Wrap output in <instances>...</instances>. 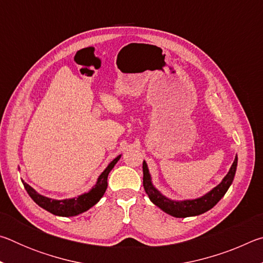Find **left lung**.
I'll list each match as a JSON object with an SVG mask.
<instances>
[{"label":"left lung","mask_w":263,"mask_h":263,"mask_svg":"<svg viewBox=\"0 0 263 263\" xmlns=\"http://www.w3.org/2000/svg\"><path fill=\"white\" fill-rule=\"evenodd\" d=\"M238 157L235 155V159L231 166L228 174L225 175L224 179L215 188L211 189L209 193L203 195L202 197L195 199H184V201H173V199L166 197L160 191L155 188L152 183V177H151L147 163L146 161L142 162V173H144V189L146 194L148 195L151 202L155 204L158 208L161 209L163 212L168 213L173 217L176 218H185V217H194L202 215L212 209L216 204L224 197L226 191L229 190L230 185L232 184L235 171H237Z\"/></svg>","instance_id":"8db88e82"}]
</instances>
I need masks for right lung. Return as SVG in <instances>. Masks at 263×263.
I'll return each instance as SVG.
<instances>
[{"label":"right lung","mask_w":263,"mask_h":263,"mask_svg":"<svg viewBox=\"0 0 263 263\" xmlns=\"http://www.w3.org/2000/svg\"><path fill=\"white\" fill-rule=\"evenodd\" d=\"M122 155H118L117 158H115L111 161L108 167H106L102 174L99 176V179L96 181V184L88 191L77 197L73 198H66V199H54L43 196L39 193H37L32 186L29 185L26 182H23V185L25 190L28 191V194L33 201L38 204L39 206L45 209L46 211L53 213L55 216L60 217H73L78 216L80 213L87 211L91 206H94L95 204L103 197L106 188H108V175L111 172V169L115 167V164L118 162V160L121 159Z\"/></svg>","instance_id":"right-lung-1"}]
</instances>
